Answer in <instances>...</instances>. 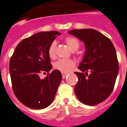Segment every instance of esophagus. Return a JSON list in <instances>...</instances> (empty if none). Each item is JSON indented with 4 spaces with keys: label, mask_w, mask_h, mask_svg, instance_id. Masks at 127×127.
I'll use <instances>...</instances> for the list:
<instances>
[{
    "label": "esophagus",
    "mask_w": 127,
    "mask_h": 127,
    "mask_svg": "<svg viewBox=\"0 0 127 127\" xmlns=\"http://www.w3.org/2000/svg\"><path fill=\"white\" fill-rule=\"evenodd\" d=\"M61 74H62V76L63 78H64L66 76V75H68V73H62Z\"/></svg>",
    "instance_id": "1"
}]
</instances>
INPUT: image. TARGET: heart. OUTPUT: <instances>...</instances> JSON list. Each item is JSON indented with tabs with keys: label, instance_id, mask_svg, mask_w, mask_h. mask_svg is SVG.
Instances as JSON below:
<instances>
[{
	"label": "heart",
	"instance_id": "heart-1",
	"mask_svg": "<svg viewBox=\"0 0 127 127\" xmlns=\"http://www.w3.org/2000/svg\"><path fill=\"white\" fill-rule=\"evenodd\" d=\"M64 42L71 51H77L79 49L80 42L76 38L72 36H66ZM48 54L51 59L56 57V42H52L48 48ZM75 65V63L72 59H59L54 64V68L63 73L69 71Z\"/></svg>",
	"mask_w": 127,
	"mask_h": 127
}]
</instances>
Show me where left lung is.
<instances>
[{
  "label": "left lung",
  "instance_id": "left-lung-1",
  "mask_svg": "<svg viewBox=\"0 0 127 127\" xmlns=\"http://www.w3.org/2000/svg\"><path fill=\"white\" fill-rule=\"evenodd\" d=\"M74 35L85 45V56L75 72L78 82L75 92L82 103L94 106L103 102L115 87L119 64L116 50L109 38L93 29L73 30Z\"/></svg>",
  "mask_w": 127,
  "mask_h": 127
}]
</instances>
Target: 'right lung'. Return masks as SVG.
I'll return each instance as SVG.
<instances>
[{"instance_id":"add662e5","label":"right lung","mask_w":127,"mask_h":127,"mask_svg":"<svg viewBox=\"0 0 127 127\" xmlns=\"http://www.w3.org/2000/svg\"><path fill=\"white\" fill-rule=\"evenodd\" d=\"M61 33L43 32L26 38L17 45L9 61L12 89L17 99L32 109L47 108L53 101L62 80L61 72L52 69L48 54L50 44ZM48 75L41 79L42 73Z\"/></svg>"}]
</instances>
